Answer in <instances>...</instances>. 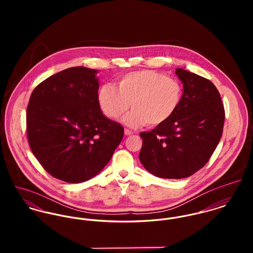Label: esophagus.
I'll use <instances>...</instances> for the list:
<instances>
[{"label":"esophagus","mask_w":253,"mask_h":253,"mask_svg":"<svg viewBox=\"0 0 253 253\" xmlns=\"http://www.w3.org/2000/svg\"><path fill=\"white\" fill-rule=\"evenodd\" d=\"M125 134H126V135H127V136H129V135H132V134H133V132H132L131 130H129V129L126 128V129H125Z\"/></svg>","instance_id":"34e87169"}]
</instances>
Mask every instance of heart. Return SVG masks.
Returning a JSON list of instances; mask_svg holds the SVG:
<instances>
[{
  "mask_svg": "<svg viewBox=\"0 0 253 253\" xmlns=\"http://www.w3.org/2000/svg\"><path fill=\"white\" fill-rule=\"evenodd\" d=\"M182 98L179 81L153 70L127 73L121 77L118 87L105 84L97 92L99 106L108 118L119 119L130 106L134 108L123 119L128 126H158L167 123Z\"/></svg>",
  "mask_w": 253,
  "mask_h": 253,
  "instance_id": "b5f03b06",
  "label": "heart"
}]
</instances>
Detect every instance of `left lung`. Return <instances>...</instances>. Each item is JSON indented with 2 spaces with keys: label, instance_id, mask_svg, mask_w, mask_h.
Wrapping results in <instances>:
<instances>
[{
  "label": "left lung",
  "instance_id": "8db88e82",
  "mask_svg": "<svg viewBox=\"0 0 253 253\" xmlns=\"http://www.w3.org/2000/svg\"><path fill=\"white\" fill-rule=\"evenodd\" d=\"M183 98L174 115L140 133L139 160L155 176L189 177L205 167L223 132L225 111L216 86L208 79L177 68Z\"/></svg>",
  "mask_w": 253,
  "mask_h": 253
}]
</instances>
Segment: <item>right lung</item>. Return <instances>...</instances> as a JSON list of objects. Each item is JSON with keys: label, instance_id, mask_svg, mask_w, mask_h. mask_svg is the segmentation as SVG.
I'll list each match as a JSON object with an SVG mask.
<instances>
[{"label": "right lung", "instance_id": "right-lung-1", "mask_svg": "<svg viewBox=\"0 0 253 253\" xmlns=\"http://www.w3.org/2000/svg\"><path fill=\"white\" fill-rule=\"evenodd\" d=\"M97 72L83 66L65 69L38 84L30 96L28 142L42 167L59 180H89L123 139L124 127L99 106Z\"/></svg>", "mask_w": 253, "mask_h": 253}]
</instances>
